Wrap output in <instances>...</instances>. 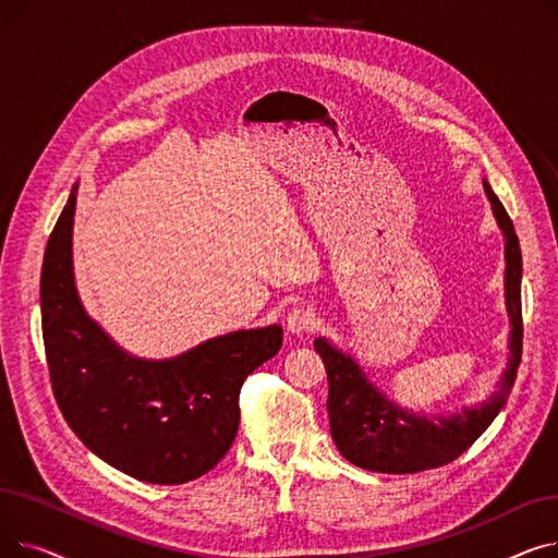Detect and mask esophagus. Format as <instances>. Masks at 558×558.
Here are the masks:
<instances>
[{
    "instance_id": "1",
    "label": "esophagus",
    "mask_w": 558,
    "mask_h": 558,
    "mask_svg": "<svg viewBox=\"0 0 558 558\" xmlns=\"http://www.w3.org/2000/svg\"><path fill=\"white\" fill-rule=\"evenodd\" d=\"M314 320H316L314 312L305 305H299L287 314V330L291 335H307L314 328Z\"/></svg>"
}]
</instances>
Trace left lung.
I'll return each instance as SVG.
<instances>
[{
  "mask_svg": "<svg viewBox=\"0 0 558 558\" xmlns=\"http://www.w3.org/2000/svg\"><path fill=\"white\" fill-rule=\"evenodd\" d=\"M484 190L493 203L497 223L507 238V310L511 316V357L502 375L500 389L475 409H463L450 418L432 423L427 416L402 412L383 393L371 387L353 357H345L326 339H316L314 348L328 371V416L332 438L339 452L364 471L373 473H421L429 468L446 465L471 448L484 429L500 414L507 404L515 373L522 357V305H520V278L522 255L520 242L513 230V221L484 183Z\"/></svg>",
  "mask_w": 558,
  "mask_h": 558,
  "instance_id": "1",
  "label": "left lung"
}]
</instances>
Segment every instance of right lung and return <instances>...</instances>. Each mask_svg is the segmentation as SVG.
Returning a JSON list of instances; mask_svg holds the SVG:
<instances>
[{"label":"right lung","mask_w":558,"mask_h":558,"mask_svg":"<svg viewBox=\"0 0 558 558\" xmlns=\"http://www.w3.org/2000/svg\"><path fill=\"white\" fill-rule=\"evenodd\" d=\"M76 196L58 217L40 274L49 383L68 425L140 482L185 484L223 459L240 427L244 379L282 345V328L240 330L167 362L117 348L85 314L72 276Z\"/></svg>","instance_id":"1"}]
</instances>
